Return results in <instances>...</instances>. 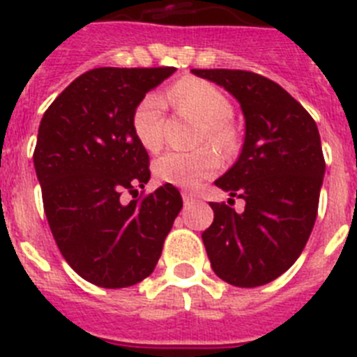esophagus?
<instances>
[{
  "label": "esophagus",
  "mask_w": 357,
  "mask_h": 357,
  "mask_svg": "<svg viewBox=\"0 0 357 357\" xmlns=\"http://www.w3.org/2000/svg\"><path fill=\"white\" fill-rule=\"evenodd\" d=\"M182 200H184L185 207H191V205H195L196 202H198V200H196V198H195V196L191 195V192H182Z\"/></svg>",
  "instance_id": "34e87169"
}]
</instances>
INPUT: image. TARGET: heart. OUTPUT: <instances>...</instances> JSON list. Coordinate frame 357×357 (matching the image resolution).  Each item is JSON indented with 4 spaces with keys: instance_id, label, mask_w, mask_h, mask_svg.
I'll return each mask as SVG.
<instances>
[{
    "instance_id": "obj_1",
    "label": "heart",
    "mask_w": 357,
    "mask_h": 357,
    "mask_svg": "<svg viewBox=\"0 0 357 357\" xmlns=\"http://www.w3.org/2000/svg\"><path fill=\"white\" fill-rule=\"evenodd\" d=\"M169 99L184 113L205 123L202 143H208L218 150H230L234 132L230 126L234 107L223 91L214 84L198 77H184L169 90ZM165 99L159 93H146L132 111V130L139 145L149 152H155L162 145ZM221 166L219 155L212 149L192 153L166 152L153 162V173L159 181L176 188L195 189L202 181L214 175Z\"/></svg>"
}]
</instances>
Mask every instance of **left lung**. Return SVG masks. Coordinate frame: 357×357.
Here are the masks:
<instances>
[{"instance_id":"8db88e82","label":"left lung","mask_w":357,"mask_h":357,"mask_svg":"<svg viewBox=\"0 0 357 357\" xmlns=\"http://www.w3.org/2000/svg\"><path fill=\"white\" fill-rule=\"evenodd\" d=\"M191 72L231 93L246 120L241 155L214 182L246 207L238 214L211 204L214 221L202 238L212 271L234 287L266 285L292 267L315 225L326 173L319 129L289 91L260 74Z\"/></svg>"}]
</instances>
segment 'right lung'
Returning a JSON list of instances; mask_svg holds the SVG:
<instances>
[{"label":"right lung","mask_w":357,"mask_h":357,"mask_svg":"<svg viewBox=\"0 0 357 357\" xmlns=\"http://www.w3.org/2000/svg\"><path fill=\"white\" fill-rule=\"evenodd\" d=\"M175 67L84 72L42 116L33 165L45 218L68 266L104 289L136 285L155 269L182 196L165 184L123 204L150 178L132 111Z\"/></svg>","instance_id":"1"}]
</instances>
